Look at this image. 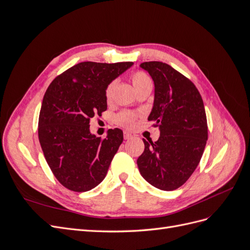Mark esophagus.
Wrapping results in <instances>:
<instances>
[{
    "instance_id": "34e87169",
    "label": "esophagus",
    "mask_w": 250,
    "mask_h": 250,
    "mask_svg": "<svg viewBox=\"0 0 250 250\" xmlns=\"http://www.w3.org/2000/svg\"><path fill=\"white\" fill-rule=\"evenodd\" d=\"M132 138V134L129 133V132H124V140H129Z\"/></svg>"
}]
</instances>
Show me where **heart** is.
Returning a JSON list of instances; mask_svg holds the SVG:
<instances>
[{"mask_svg":"<svg viewBox=\"0 0 250 250\" xmlns=\"http://www.w3.org/2000/svg\"><path fill=\"white\" fill-rule=\"evenodd\" d=\"M131 80H132L133 86L135 89L139 88L140 86H142L144 84H146V83L151 82V79L148 75L144 72H140V71L132 74ZM116 83H117V81H115V80L109 82L108 85L106 86V89H105V97H106L107 100H109L112 96V92H113V88H115V86H116ZM137 118H138V115L135 112L122 111V112H120L119 115H117L116 123L120 126L130 128L134 125V122H135V120H137Z\"/></svg>","mask_w":250,"mask_h":250,"instance_id":"b5f03b06","label":"heart"}]
</instances>
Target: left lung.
Here are the masks:
<instances>
[{"label":"left lung","instance_id":"1","mask_svg":"<svg viewBox=\"0 0 250 250\" xmlns=\"http://www.w3.org/2000/svg\"><path fill=\"white\" fill-rule=\"evenodd\" d=\"M154 82V103L148 117L160 128L156 142H147L138 158L141 175L164 191L183 186L197 168L208 141L202 98L194 83L167 63L140 64Z\"/></svg>","mask_w":250,"mask_h":250}]
</instances>
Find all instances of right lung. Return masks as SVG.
<instances>
[{
	"label": "right lung",
	"mask_w": 250,
	"mask_h": 250,
	"mask_svg": "<svg viewBox=\"0 0 250 250\" xmlns=\"http://www.w3.org/2000/svg\"><path fill=\"white\" fill-rule=\"evenodd\" d=\"M133 62H84L51 82L43 96L39 139L44 158L57 180L74 192H86L106 176L123 132L115 128L105 139L89 131V120L107 109L108 83Z\"/></svg>",
	"instance_id": "obj_1"
}]
</instances>
